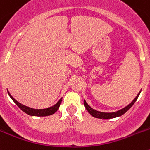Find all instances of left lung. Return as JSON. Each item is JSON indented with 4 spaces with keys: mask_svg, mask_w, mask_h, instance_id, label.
<instances>
[{
    "mask_svg": "<svg viewBox=\"0 0 150 150\" xmlns=\"http://www.w3.org/2000/svg\"><path fill=\"white\" fill-rule=\"evenodd\" d=\"M140 91H140V92L137 94V95L136 96V98H135L134 99V100H132V101L131 102V103H130L128 106H126V107H124V108H122V109L120 110L116 111V112H100V111L95 110H94L93 108H91V107H90L88 104H87L86 101L85 100H84V106H85V107L86 108L87 111L89 112L91 116L95 118H98V119H103V120H107V119H112V118L119 117V116H122V115H123L124 113H125V112H126L127 111H128V110H129L130 108L132 107V106H133V104H134L135 101L137 100V98H138L139 95H140Z\"/></svg>",
    "mask_w": 150,
    "mask_h": 150,
    "instance_id": "1",
    "label": "left lung"
}]
</instances>
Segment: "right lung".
I'll return each mask as SVG.
<instances>
[{"label": "right lung", "mask_w": 150, "mask_h": 150, "mask_svg": "<svg viewBox=\"0 0 150 150\" xmlns=\"http://www.w3.org/2000/svg\"><path fill=\"white\" fill-rule=\"evenodd\" d=\"M8 95L11 98L12 100L14 101L16 104L18 106L21 110H22L23 112H25V113H27L28 115H30V116H50V115L54 114L55 112H56L58 110H59V107H60V104L62 103V98L59 100V101L57 102L56 104L55 105L52 106V107H48V108H46V109H33L31 107H27V106H25L23 104H20L19 102L17 101L13 96L10 94L9 91H7Z\"/></svg>", "instance_id": "right-lung-1"}]
</instances>
